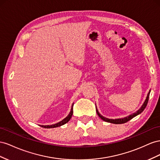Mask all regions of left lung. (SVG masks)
<instances>
[{
    "mask_svg": "<svg viewBox=\"0 0 160 160\" xmlns=\"http://www.w3.org/2000/svg\"><path fill=\"white\" fill-rule=\"evenodd\" d=\"M150 92H151V90H149V92L147 95V97H146V99L145 100V102H143V104H142V106L141 107V108L139 109V110L138 111H136L135 112L131 114V115L127 116L126 117H124V118H116V119H111V118H106L103 117L102 115H100V114L99 113L98 111L97 110V108L96 107V110H97V115L99 116V117L101 118V119H102L103 121H106V122H111V123H114V124H122V123H125V122H127V121H130L131 119H132L133 117H136L137 115H139L140 113L142 112L144 109L145 108L146 106H147L148 104V100H149V94H150Z\"/></svg>",
    "mask_w": 160,
    "mask_h": 160,
    "instance_id": "8db88e82",
    "label": "left lung"
}]
</instances>
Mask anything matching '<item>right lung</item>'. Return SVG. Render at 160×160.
<instances>
[{
    "instance_id": "obj_1",
    "label": "right lung",
    "mask_w": 160,
    "mask_h": 160,
    "mask_svg": "<svg viewBox=\"0 0 160 160\" xmlns=\"http://www.w3.org/2000/svg\"><path fill=\"white\" fill-rule=\"evenodd\" d=\"M73 106H74V104H72V108H71V111H70V112L69 113V115H68L64 119H63L62 121H61L60 122H59L58 123H56V124L54 125H40L41 127H44V128H48V129H49V128H55V127H60L63 125L66 124V122H68V121H69L70 120V118H72V116L73 115Z\"/></svg>"
}]
</instances>
